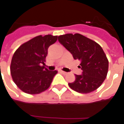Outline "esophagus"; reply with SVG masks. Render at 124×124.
Listing matches in <instances>:
<instances>
[{
  "instance_id": "1",
  "label": "esophagus",
  "mask_w": 124,
  "mask_h": 124,
  "mask_svg": "<svg viewBox=\"0 0 124 124\" xmlns=\"http://www.w3.org/2000/svg\"><path fill=\"white\" fill-rule=\"evenodd\" d=\"M60 72H61V73H62V74H64V75H67V74H68V73H67V72H64V71H63V70H61V71H60Z\"/></svg>"
}]
</instances>
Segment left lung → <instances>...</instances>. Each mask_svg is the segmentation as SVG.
Returning <instances> with one entry per match:
<instances>
[{
    "mask_svg": "<svg viewBox=\"0 0 124 124\" xmlns=\"http://www.w3.org/2000/svg\"><path fill=\"white\" fill-rule=\"evenodd\" d=\"M58 40L81 63L83 74L76 75L74 82L68 83L71 89L81 93H88L99 88L106 78L109 62L102 47L97 42L82 34H66Z\"/></svg>",
    "mask_w": 124,
    "mask_h": 124,
    "instance_id": "left-lung-1",
    "label": "left lung"
}]
</instances>
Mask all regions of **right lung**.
<instances>
[{
  "instance_id": "add662e5",
  "label": "right lung",
  "mask_w": 124,
  "mask_h": 124,
  "mask_svg": "<svg viewBox=\"0 0 124 124\" xmlns=\"http://www.w3.org/2000/svg\"><path fill=\"white\" fill-rule=\"evenodd\" d=\"M57 39V36H38L23 43L15 52L11 74L14 83L22 92L35 95L50 87L57 71H50L40 64H44L48 48Z\"/></svg>"
}]
</instances>
